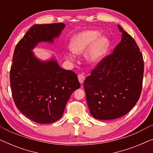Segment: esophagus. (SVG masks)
Listing matches in <instances>:
<instances>
[{
	"mask_svg": "<svg viewBox=\"0 0 153 153\" xmlns=\"http://www.w3.org/2000/svg\"><path fill=\"white\" fill-rule=\"evenodd\" d=\"M78 79L79 81V82H80L81 84H82L83 83V81L85 80V76L82 74H79L78 75Z\"/></svg>",
	"mask_w": 153,
	"mask_h": 153,
	"instance_id": "1",
	"label": "esophagus"
}]
</instances>
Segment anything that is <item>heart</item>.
Masks as SVG:
<instances>
[{"instance_id": "b5f03b06", "label": "heart", "mask_w": 153, "mask_h": 153, "mask_svg": "<svg viewBox=\"0 0 153 153\" xmlns=\"http://www.w3.org/2000/svg\"><path fill=\"white\" fill-rule=\"evenodd\" d=\"M108 47V39L104 36H100V33L95 30H86L77 33L70 43L71 51L75 54H81L87 50L85 57L91 64L99 61ZM67 56L72 58L69 53H67Z\"/></svg>"}]
</instances>
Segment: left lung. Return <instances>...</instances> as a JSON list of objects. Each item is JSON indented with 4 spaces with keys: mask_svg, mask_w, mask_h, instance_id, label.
Listing matches in <instances>:
<instances>
[{
    "mask_svg": "<svg viewBox=\"0 0 153 153\" xmlns=\"http://www.w3.org/2000/svg\"><path fill=\"white\" fill-rule=\"evenodd\" d=\"M118 27L123 34L120 43L98 62L83 83L90 112L99 120L125 116L141 93L143 55L132 37Z\"/></svg>",
    "mask_w": 153,
    "mask_h": 153,
    "instance_id": "left-lung-1",
    "label": "left lung"
}]
</instances>
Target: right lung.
<instances>
[{"instance_id": "add662e5", "label": "right lung", "mask_w": 153, "mask_h": 153, "mask_svg": "<svg viewBox=\"0 0 153 153\" xmlns=\"http://www.w3.org/2000/svg\"><path fill=\"white\" fill-rule=\"evenodd\" d=\"M64 27L63 23L34 25L14 51L10 74L14 102L27 118L40 124L61 118L71 94L80 87L74 72L54 60L42 62L31 51L39 42H53Z\"/></svg>"}]
</instances>
